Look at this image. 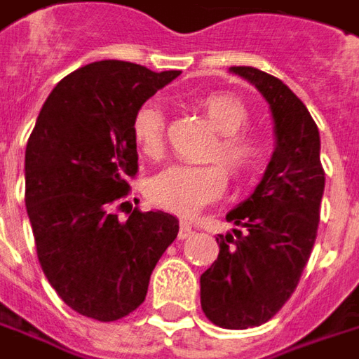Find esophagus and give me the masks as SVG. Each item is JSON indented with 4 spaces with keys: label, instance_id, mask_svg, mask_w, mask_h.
<instances>
[{
    "label": "esophagus",
    "instance_id": "34e87169",
    "mask_svg": "<svg viewBox=\"0 0 359 359\" xmlns=\"http://www.w3.org/2000/svg\"><path fill=\"white\" fill-rule=\"evenodd\" d=\"M191 233H194L191 225H189L187 221H182V223H180V233H177V237H180V239H187Z\"/></svg>",
    "mask_w": 359,
    "mask_h": 359
}]
</instances>
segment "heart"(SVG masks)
Instances as JSON below:
<instances>
[{
	"label": "heart",
	"mask_w": 359,
	"mask_h": 359,
	"mask_svg": "<svg viewBox=\"0 0 359 359\" xmlns=\"http://www.w3.org/2000/svg\"><path fill=\"white\" fill-rule=\"evenodd\" d=\"M199 107L219 132V140L211 150V158L223 163L235 180H245L255 174L264 162V144L255 132L245 130L249 124L247 107L237 96L227 93L203 96ZM163 128L165 118L158 100H146L134 110L130 124L132 138L138 150L146 156H160L163 148ZM225 170L219 163H172L151 177L148 197L158 208L180 215H194L225 191Z\"/></svg>",
	"instance_id": "obj_1"
}]
</instances>
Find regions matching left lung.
I'll return each mask as SVG.
<instances>
[{"instance_id":"left-lung-1","label":"left lung","mask_w":359,"mask_h":359,"mask_svg":"<svg viewBox=\"0 0 359 359\" xmlns=\"http://www.w3.org/2000/svg\"><path fill=\"white\" fill-rule=\"evenodd\" d=\"M257 86L275 122V151L251 196L227 213L241 227L217 235V261L199 278L201 309L213 324L245 330L271 320L294 292L316 241L324 170L309 108L280 79L231 67Z\"/></svg>"}]
</instances>
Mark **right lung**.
Listing matches in <instances>:
<instances>
[{
    "label": "right lung",
    "instance_id": "1",
    "mask_svg": "<svg viewBox=\"0 0 359 359\" xmlns=\"http://www.w3.org/2000/svg\"><path fill=\"white\" fill-rule=\"evenodd\" d=\"M177 74L90 62L53 88L29 136L25 205L41 269L83 316L112 322L138 309L177 237L170 213L134 209L126 221L114 213L138 172L132 114Z\"/></svg>",
    "mask_w": 359,
    "mask_h": 359
}]
</instances>
